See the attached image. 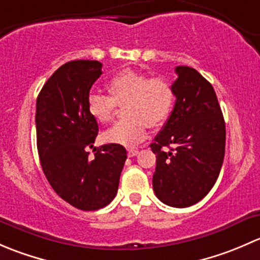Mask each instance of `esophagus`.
<instances>
[{
	"label": "esophagus",
	"instance_id": "esophagus-1",
	"mask_svg": "<svg viewBox=\"0 0 260 260\" xmlns=\"http://www.w3.org/2000/svg\"><path fill=\"white\" fill-rule=\"evenodd\" d=\"M140 153L137 148H128V157H135Z\"/></svg>",
	"mask_w": 260,
	"mask_h": 260
}]
</instances>
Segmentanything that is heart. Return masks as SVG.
Returning a JSON list of instances; mask_svg holds the SVG:
<instances>
[{
  "label": "heart",
  "mask_w": 260,
  "mask_h": 260,
  "mask_svg": "<svg viewBox=\"0 0 260 260\" xmlns=\"http://www.w3.org/2000/svg\"><path fill=\"white\" fill-rule=\"evenodd\" d=\"M108 95L90 93L88 112L98 123L106 124L113 118L117 106H123V118L103 135L107 142L135 146L146 137L147 125H162L171 114L176 99L174 84L167 78L124 70L107 84Z\"/></svg>",
  "instance_id": "1"
}]
</instances>
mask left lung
I'll return each mask as SVG.
<instances>
[{
	"label": "left lung",
	"instance_id": "obj_1",
	"mask_svg": "<svg viewBox=\"0 0 260 260\" xmlns=\"http://www.w3.org/2000/svg\"><path fill=\"white\" fill-rule=\"evenodd\" d=\"M176 74L174 111L149 146L157 158L152 185L164 204L187 208L205 198L219 177L225 122L214 88L198 70L177 67Z\"/></svg>",
	"mask_w": 260,
	"mask_h": 260
}]
</instances>
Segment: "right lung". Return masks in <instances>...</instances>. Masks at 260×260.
Wrapping results in <instances>:
<instances>
[{
	"label": "right lung",
	"instance_id": "right-lung-1",
	"mask_svg": "<svg viewBox=\"0 0 260 260\" xmlns=\"http://www.w3.org/2000/svg\"><path fill=\"white\" fill-rule=\"evenodd\" d=\"M102 62L74 60L61 65L44 84L36 101V140L40 164L55 192L74 208L94 211L115 198L127 159L123 146L94 147L98 123L86 101ZM96 153L88 157L87 149Z\"/></svg>",
	"mask_w": 260,
	"mask_h": 260
}]
</instances>
